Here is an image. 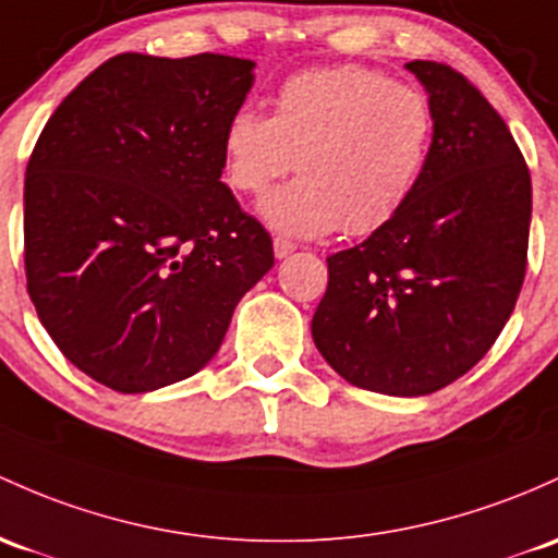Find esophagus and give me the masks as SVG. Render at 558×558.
Here are the masks:
<instances>
[{
	"mask_svg": "<svg viewBox=\"0 0 558 558\" xmlns=\"http://www.w3.org/2000/svg\"><path fill=\"white\" fill-rule=\"evenodd\" d=\"M295 250H298V247L290 242V239H281V236L274 239V255H277L279 260H281V257L292 255V253H295Z\"/></svg>",
	"mask_w": 558,
	"mask_h": 558,
	"instance_id": "34e87169",
	"label": "esophagus"
}]
</instances>
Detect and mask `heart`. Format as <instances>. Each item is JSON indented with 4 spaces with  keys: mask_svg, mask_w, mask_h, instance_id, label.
Segmentation results:
<instances>
[{
    "mask_svg": "<svg viewBox=\"0 0 558 558\" xmlns=\"http://www.w3.org/2000/svg\"><path fill=\"white\" fill-rule=\"evenodd\" d=\"M436 113L421 87L364 65L311 69L281 82L274 113L242 106L223 130V178L260 194L292 170V183L257 205L287 236L373 233L397 218L428 167Z\"/></svg>",
    "mask_w": 558,
    "mask_h": 558,
    "instance_id": "heart-1",
    "label": "heart"
}]
</instances>
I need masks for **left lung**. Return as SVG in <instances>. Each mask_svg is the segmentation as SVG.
<instances>
[{"instance_id":"left-lung-1","label":"left lung","mask_w":558,"mask_h":558,"mask_svg":"<svg viewBox=\"0 0 558 558\" xmlns=\"http://www.w3.org/2000/svg\"><path fill=\"white\" fill-rule=\"evenodd\" d=\"M404 69L436 113L428 167L397 218L327 257L311 335L351 386L425 397L469 373L517 305L532 181L500 113L465 76L434 61Z\"/></svg>"}]
</instances>
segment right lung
<instances>
[{"label":"right lung","instance_id":"obj_1","mask_svg":"<svg viewBox=\"0 0 558 558\" xmlns=\"http://www.w3.org/2000/svg\"><path fill=\"white\" fill-rule=\"evenodd\" d=\"M255 63L124 52L71 89L26 167V279L41 327L119 393L185 380L271 271L268 231L223 172Z\"/></svg>","mask_w":558,"mask_h":558}]
</instances>
